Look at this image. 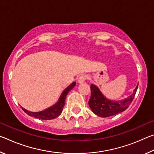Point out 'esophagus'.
<instances>
[{
	"label": "esophagus",
	"mask_w": 154,
	"mask_h": 154,
	"mask_svg": "<svg viewBox=\"0 0 154 154\" xmlns=\"http://www.w3.org/2000/svg\"><path fill=\"white\" fill-rule=\"evenodd\" d=\"M87 79H88V76L86 75H80L79 77H78L77 82H78V83H82L84 82Z\"/></svg>",
	"instance_id": "1"
}]
</instances>
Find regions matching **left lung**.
<instances>
[{"label":"left lung","instance_id":"obj_1","mask_svg":"<svg viewBox=\"0 0 154 154\" xmlns=\"http://www.w3.org/2000/svg\"><path fill=\"white\" fill-rule=\"evenodd\" d=\"M138 85L134 90L133 93L124 100L113 101L103 96L97 86L90 85L91 96L88 102L91 110L96 116L102 118H107L124 111L128 107L136 94Z\"/></svg>","mask_w":154,"mask_h":154}]
</instances>
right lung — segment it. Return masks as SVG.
I'll use <instances>...</instances> for the list:
<instances>
[{"label":"right lung","instance_id":"add662e5","mask_svg":"<svg viewBox=\"0 0 154 154\" xmlns=\"http://www.w3.org/2000/svg\"><path fill=\"white\" fill-rule=\"evenodd\" d=\"M76 85V83H72L69 86H68L65 89L63 92L62 93L61 96H60L59 100L55 105L50 106L48 109H45L42 111L39 112H31L26 110L24 108L22 107V110L24 111L26 113L28 114L29 116L34 117L39 119H43V120H49V119H53L54 118L58 117L61 114L64 106L65 105V99H66V95L69 91H71L72 88H74L75 85Z\"/></svg>","mask_w":154,"mask_h":154}]
</instances>
